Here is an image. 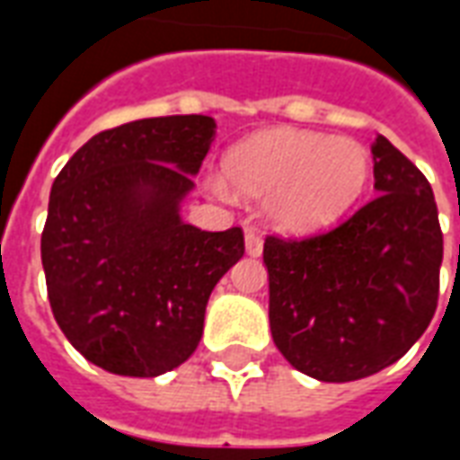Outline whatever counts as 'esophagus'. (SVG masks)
I'll use <instances>...</instances> for the list:
<instances>
[{"mask_svg": "<svg viewBox=\"0 0 460 460\" xmlns=\"http://www.w3.org/2000/svg\"><path fill=\"white\" fill-rule=\"evenodd\" d=\"M261 251H263V241H261V236L256 231L249 229L246 231V253H249V256H261Z\"/></svg>", "mask_w": 460, "mask_h": 460, "instance_id": "1", "label": "esophagus"}]
</instances>
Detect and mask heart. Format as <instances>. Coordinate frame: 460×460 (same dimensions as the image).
<instances>
[{
  "label": "heart",
  "mask_w": 460,
  "mask_h": 460,
  "mask_svg": "<svg viewBox=\"0 0 460 460\" xmlns=\"http://www.w3.org/2000/svg\"><path fill=\"white\" fill-rule=\"evenodd\" d=\"M231 187L269 197V219L288 234H308L340 219L369 180V152L357 140L308 130H266L226 155Z\"/></svg>",
  "instance_id": "heart-1"
}]
</instances>
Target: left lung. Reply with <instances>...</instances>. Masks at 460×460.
Listing matches in <instances>:
<instances>
[{
  "instance_id": "left-lung-1",
  "label": "left lung",
  "mask_w": 460,
  "mask_h": 460,
  "mask_svg": "<svg viewBox=\"0 0 460 460\" xmlns=\"http://www.w3.org/2000/svg\"><path fill=\"white\" fill-rule=\"evenodd\" d=\"M375 197L335 229L266 236L273 342L298 372L352 382L394 365L438 303L444 234L414 162L376 135Z\"/></svg>"
}]
</instances>
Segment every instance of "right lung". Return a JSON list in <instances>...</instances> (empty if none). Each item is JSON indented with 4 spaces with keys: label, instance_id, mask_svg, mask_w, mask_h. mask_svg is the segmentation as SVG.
<instances>
[{
    "label": "right lung",
    "instance_id": "obj_1",
    "mask_svg": "<svg viewBox=\"0 0 460 460\" xmlns=\"http://www.w3.org/2000/svg\"><path fill=\"white\" fill-rule=\"evenodd\" d=\"M217 122L167 115L93 135L58 172L41 263L58 328L81 355L122 376L187 362L214 286L243 256V231L180 219Z\"/></svg>",
    "mask_w": 460,
    "mask_h": 460
}]
</instances>
